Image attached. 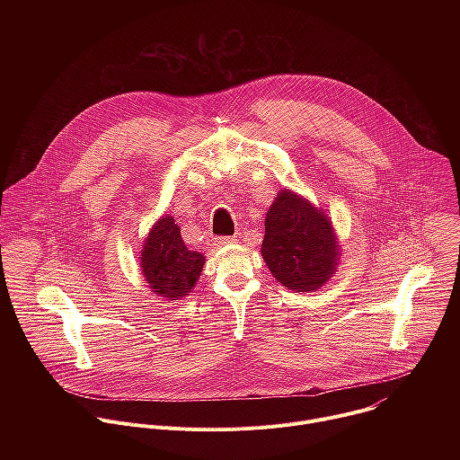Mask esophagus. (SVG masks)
<instances>
[{"label": "esophagus", "instance_id": "obj_1", "mask_svg": "<svg viewBox=\"0 0 460 460\" xmlns=\"http://www.w3.org/2000/svg\"><path fill=\"white\" fill-rule=\"evenodd\" d=\"M234 242H236V238H234V236H218V238H215V243H217L218 247L231 245V243H234Z\"/></svg>", "mask_w": 460, "mask_h": 460}]
</instances>
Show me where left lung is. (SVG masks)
Instances as JSON below:
<instances>
[{
    "label": "left lung",
    "instance_id": "left-lung-1",
    "mask_svg": "<svg viewBox=\"0 0 460 460\" xmlns=\"http://www.w3.org/2000/svg\"><path fill=\"white\" fill-rule=\"evenodd\" d=\"M271 275L288 289L313 293L339 271L337 231L325 209L282 187L266 215L260 249Z\"/></svg>",
    "mask_w": 460,
    "mask_h": 460
}]
</instances>
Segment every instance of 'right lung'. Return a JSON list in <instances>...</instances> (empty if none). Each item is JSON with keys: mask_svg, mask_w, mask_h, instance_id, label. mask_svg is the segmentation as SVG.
<instances>
[{"mask_svg": "<svg viewBox=\"0 0 460 460\" xmlns=\"http://www.w3.org/2000/svg\"><path fill=\"white\" fill-rule=\"evenodd\" d=\"M206 256L185 247L180 226L164 215L149 229L140 254V270L151 293L164 300L187 296L199 282Z\"/></svg>", "mask_w": 460, "mask_h": 460, "instance_id": "right-lung-1", "label": "right lung"}]
</instances>
